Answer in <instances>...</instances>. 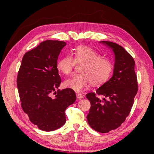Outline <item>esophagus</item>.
Returning a JSON list of instances; mask_svg holds the SVG:
<instances>
[{"instance_id":"esophagus-1","label":"esophagus","mask_w":154,"mask_h":154,"mask_svg":"<svg viewBox=\"0 0 154 154\" xmlns=\"http://www.w3.org/2000/svg\"><path fill=\"white\" fill-rule=\"evenodd\" d=\"M77 98L78 100H81V99H83L84 97H83V95H82V94H81L79 93H77Z\"/></svg>"}]
</instances>
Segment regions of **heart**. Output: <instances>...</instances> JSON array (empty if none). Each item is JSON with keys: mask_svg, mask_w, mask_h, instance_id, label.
Wrapping results in <instances>:
<instances>
[{"mask_svg": "<svg viewBox=\"0 0 154 154\" xmlns=\"http://www.w3.org/2000/svg\"><path fill=\"white\" fill-rule=\"evenodd\" d=\"M73 54L75 60L71 55H67L57 62V69L65 75L70 74L76 63L82 64L81 73L74 75L65 81V87L80 93L91 83L94 86H100L109 80L113 70V65L110 60L86 45L77 47Z\"/></svg>", "mask_w": 154, "mask_h": 154, "instance_id": "1", "label": "heart"}]
</instances>
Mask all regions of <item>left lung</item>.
<instances>
[{
    "mask_svg": "<svg viewBox=\"0 0 154 154\" xmlns=\"http://www.w3.org/2000/svg\"><path fill=\"white\" fill-rule=\"evenodd\" d=\"M114 54L112 77L96 90L87 94L91 103L87 116L89 126L96 131L107 133L119 128L129 115L138 91V82L134 71L135 62L125 49L119 44L101 41ZM96 94L103 95L100 100Z\"/></svg>",
    "mask_w": 154,
    "mask_h": 154,
    "instance_id": "1",
    "label": "left lung"
}]
</instances>
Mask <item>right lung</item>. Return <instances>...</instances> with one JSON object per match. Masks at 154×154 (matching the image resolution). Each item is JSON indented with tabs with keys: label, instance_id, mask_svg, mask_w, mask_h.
Masks as SVG:
<instances>
[{
	"label": "right lung",
	"instance_id": "obj_1",
	"mask_svg": "<svg viewBox=\"0 0 154 154\" xmlns=\"http://www.w3.org/2000/svg\"><path fill=\"white\" fill-rule=\"evenodd\" d=\"M66 45L63 41L45 40L26 52L17 77L21 106L39 129L50 132L66 122L65 110L76 100L71 89H58L61 82L57 61Z\"/></svg>",
	"mask_w": 154,
	"mask_h": 154
}]
</instances>
